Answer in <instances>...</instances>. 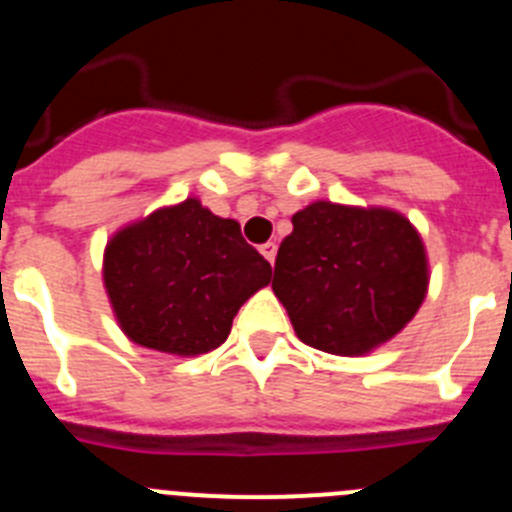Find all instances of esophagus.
<instances>
[{"mask_svg": "<svg viewBox=\"0 0 512 512\" xmlns=\"http://www.w3.org/2000/svg\"><path fill=\"white\" fill-rule=\"evenodd\" d=\"M260 252L265 255V260L272 265V262H275V255H277V245L275 242H265V245L260 247Z\"/></svg>", "mask_w": 512, "mask_h": 512, "instance_id": "obj_1", "label": "esophagus"}]
</instances>
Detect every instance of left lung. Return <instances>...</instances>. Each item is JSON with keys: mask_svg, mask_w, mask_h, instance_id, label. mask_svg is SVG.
<instances>
[{"mask_svg": "<svg viewBox=\"0 0 512 512\" xmlns=\"http://www.w3.org/2000/svg\"><path fill=\"white\" fill-rule=\"evenodd\" d=\"M272 290L305 345L362 355L413 320L428 292V257L400 212L320 200L292 215Z\"/></svg>", "mask_w": 512, "mask_h": 512, "instance_id": "1", "label": "left lung"}]
</instances>
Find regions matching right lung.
I'll list each match as a JSON object with an SVG mask.
<instances>
[{
	"mask_svg": "<svg viewBox=\"0 0 512 512\" xmlns=\"http://www.w3.org/2000/svg\"><path fill=\"white\" fill-rule=\"evenodd\" d=\"M102 275L124 335L190 357L227 340L237 310L272 280V267L235 220L190 197L119 230Z\"/></svg>",
	"mask_w": 512,
	"mask_h": 512,
	"instance_id": "1",
	"label": "right lung"
}]
</instances>
